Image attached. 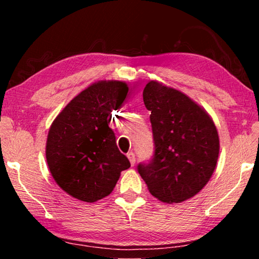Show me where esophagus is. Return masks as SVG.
Segmentation results:
<instances>
[{
    "label": "esophagus",
    "mask_w": 259,
    "mask_h": 259,
    "mask_svg": "<svg viewBox=\"0 0 259 259\" xmlns=\"http://www.w3.org/2000/svg\"><path fill=\"white\" fill-rule=\"evenodd\" d=\"M126 156H128V159H129V161H130L131 165H135V163H136V156H135V153H133V152H129L128 154H126Z\"/></svg>",
    "instance_id": "esophagus-1"
}]
</instances>
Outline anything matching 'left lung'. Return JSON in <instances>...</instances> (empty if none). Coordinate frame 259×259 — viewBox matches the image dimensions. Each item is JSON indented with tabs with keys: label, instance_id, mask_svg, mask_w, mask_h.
I'll return each instance as SVG.
<instances>
[{
	"label": "left lung",
	"instance_id": "obj_1",
	"mask_svg": "<svg viewBox=\"0 0 259 259\" xmlns=\"http://www.w3.org/2000/svg\"><path fill=\"white\" fill-rule=\"evenodd\" d=\"M143 99L151 111L155 147L153 159L138 164V172L156 199L183 202L202 190L216 168V125L185 94L157 81L147 83Z\"/></svg>",
	"mask_w": 259,
	"mask_h": 259
}]
</instances>
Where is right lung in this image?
Segmentation results:
<instances>
[{
    "instance_id": "obj_1",
    "label": "right lung",
    "mask_w": 259,
    "mask_h": 259,
    "mask_svg": "<svg viewBox=\"0 0 259 259\" xmlns=\"http://www.w3.org/2000/svg\"><path fill=\"white\" fill-rule=\"evenodd\" d=\"M122 81H99L81 91L49 129L46 156L58 186L73 198L96 202L111 194L130 162L119 151L109 117L126 97Z\"/></svg>"
}]
</instances>
